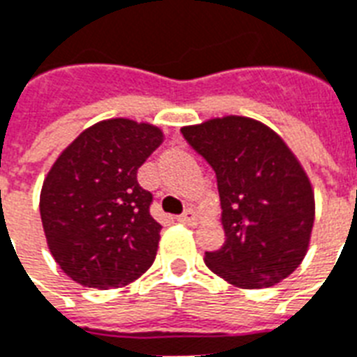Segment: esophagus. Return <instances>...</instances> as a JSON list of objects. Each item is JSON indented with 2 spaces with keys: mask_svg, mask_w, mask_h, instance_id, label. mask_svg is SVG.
Wrapping results in <instances>:
<instances>
[{
  "mask_svg": "<svg viewBox=\"0 0 357 357\" xmlns=\"http://www.w3.org/2000/svg\"><path fill=\"white\" fill-rule=\"evenodd\" d=\"M176 220H178L181 223H186V225H195L199 220V214L193 208H188L186 212H184L182 216L176 218Z\"/></svg>",
  "mask_w": 357,
  "mask_h": 357,
  "instance_id": "1",
  "label": "esophagus"
}]
</instances>
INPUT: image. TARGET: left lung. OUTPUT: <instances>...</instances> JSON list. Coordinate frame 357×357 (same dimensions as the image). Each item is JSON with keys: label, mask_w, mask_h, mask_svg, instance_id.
Listing matches in <instances>:
<instances>
[{"label": "left lung", "mask_w": 357, "mask_h": 357, "mask_svg": "<svg viewBox=\"0 0 357 357\" xmlns=\"http://www.w3.org/2000/svg\"><path fill=\"white\" fill-rule=\"evenodd\" d=\"M216 173L225 244L206 266L240 289L289 278L307 253L314 195L281 137L255 119L227 115L181 130Z\"/></svg>", "instance_id": "left-lung-1"}]
</instances>
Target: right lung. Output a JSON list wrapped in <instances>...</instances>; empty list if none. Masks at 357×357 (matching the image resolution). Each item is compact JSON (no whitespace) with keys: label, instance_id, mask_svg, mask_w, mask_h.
Returning <instances> with one entry per match:
<instances>
[{"label":"right lung","instance_id":"1","mask_svg":"<svg viewBox=\"0 0 357 357\" xmlns=\"http://www.w3.org/2000/svg\"><path fill=\"white\" fill-rule=\"evenodd\" d=\"M162 130L107 119L84 130L55 160L40 192L46 242L61 270L93 289H117L151 268L160 225L137 169L162 145Z\"/></svg>","mask_w":357,"mask_h":357}]
</instances>
